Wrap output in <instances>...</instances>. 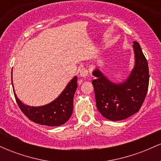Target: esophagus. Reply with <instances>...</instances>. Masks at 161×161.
<instances>
[{"label": "esophagus", "mask_w": 161, "mask_h": 161, "mask_svg": "<svg viewBox=\"0 0 161 161\" xmlns=\"http://www.w3.org/2000/svg\"><path fill=\"white\" fill-rule=\"evenodd\" d=\"M88 74V70L86 68H82L79 70V75L82 77H86Z\"/></svg>", "instance_id": "esophagus-1"}]
</instances>
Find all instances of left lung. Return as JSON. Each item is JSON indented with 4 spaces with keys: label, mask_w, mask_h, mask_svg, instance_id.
Instances as JSON below:
<instances>
[{
    "label": "left lung",
    "mask_w": 161,
    "mask_h": 161,
    "mask_svg": "<svg viewBox=\"0 0 161 161\" xmlns=\"http://www.w3.org/2000/svg\"><path fill=\"white\" fill-rule=\"evenodd\" d=\"M136 64L125 82L114 83L98 69L92 73L96 106L103 116L112 121L126 119L141 108L149 84V69L147 60L140 45L133 42Z\"/></svg>",
    "instance_id": "1"
}]
</instances>
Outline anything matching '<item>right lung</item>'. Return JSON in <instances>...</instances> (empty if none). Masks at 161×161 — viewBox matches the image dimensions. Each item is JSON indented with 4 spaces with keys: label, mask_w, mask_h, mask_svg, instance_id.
<instances>
[{
    "label": "right lung",
    "mask_w": 161,
    "mask_h": 161,
    "mask_svg": "<svg viewBox=\"0 0 161 161\" xmlns=\"http://www.w3.org/2000/svg\"><path fill=\"white\" fill-rule=\"evenodd\" d=\"M77 86V77L75 76L59 97L50 104L41 107L25 105L16 97L14 89V93L20 110L30 120L41 125L58 126L64 124L73 114V97Z\"/></svg>",
    "instance_id": "add662e5"
}]
</instances>
